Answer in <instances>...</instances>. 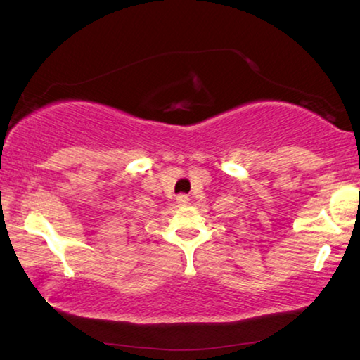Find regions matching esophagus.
Returning <instances> with one entry per match:
<instances>
[{
  "mask_svg": "<svg viewBox=\"0 0 360 360\" xmlns=\"http://www.w3.org/2000/svg\"><path fill=\"white\" fill-rule=\"evenodd\" d=\"M188 201H190V198H188L186 194H179V196H176V202L180 205H185Z\"/></svg>",
  "mask_w": 360,
  "mask_h": 360,
  "instance_id": "esophagus-1",
  "label": "esophagus"
}]
</instances>
